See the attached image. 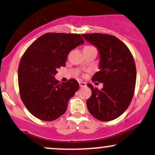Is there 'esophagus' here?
<instances>
[{
    "label": "esophagus",
    "instance_id": "1",
    "mask_svg": "<svg viewBox=\"0 0 155 155\" xmlns=\"http://www.w3.org/2000/svg\"><path fill=\"white\" fill-rule=\"evenodd\" d=\"M79 85H80V87H85L86 86H87V84H86L85 82L81 81V82H79Z\"/></svg>",
    "mask_w": 155,
    "mask_h": 155
}]
</instances>
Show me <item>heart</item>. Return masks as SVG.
<instances>
[{"label":"heart","mask_w":155,"mask_h":155,"mask_svg":"<svg viewBox=\"0 0 155 155\" xmlns=\"http://www.w3.org/2000/svg\"><path fill=\"white\" fill-rule=\"evenodd\" d=\"M91 47V46H86V47H84V48H87V47Z\"/></svg>","instance_id":"heart-1"}]
</instances>
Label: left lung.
Masks as SVG:
<instances>
[{
    "label": "left lung",
    "instance_id": "1",
    "mask_svg": "<svg viewBox=\"0 0 155 155\" xmlns=\"http://www.w3.org/2000/svg\"><path fill=\"white\" fill-rule=\"evenodd\" d=\"M99 53V71L93 81L103 83V88L91 89L87 101L90 114L102 121H109L121 115L129 107L133 97L136 81V68L128 47L116 37L105 34H83Z\"/></svg>",
    "mask_w": 155,
    "mask_h": 155
}]
</instances>
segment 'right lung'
Segmentation results:
<instances>
[{"label": "right lung", "instance_id": "1", "mask_svg": "<svg viewBox=\"0 0 155 155\" xmlns=\"http://www.w3.org/2000/svg\"><path fill=\"white\" fill-rule=\"evenodd\" d=\"M84 43L79 34L47 33L25 50L18 68L19 93L35 117L52 121L65 112L79 84L75 79L59 83L54 76L58 68L65 66L70 51Z\"/></svg>", "mask_w": 155, "mask_h": 155}]
</instances>
